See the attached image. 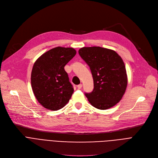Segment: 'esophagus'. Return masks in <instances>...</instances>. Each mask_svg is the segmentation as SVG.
I'll list each match as a JSON object with an SVG mask.
<instances>
[{"label": "esophagus", "mask_w": 158, "mask_h": 158, "mask_svg": "<svg viewBox=\"0 0 158 158\" xmlns=\"http://www.w3.org/2000/svg\"><path fill=\"white\" fill-rule=\"evenodd\" d=\"M82 84H79V85H77V88H78V89H81V88H82Z\"/></svg>", "instance_id": "1"}]
</instances>
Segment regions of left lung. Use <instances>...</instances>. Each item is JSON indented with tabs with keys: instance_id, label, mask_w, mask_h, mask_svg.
<instances>
[{
	"instance_id": "left-lung-1",
	"label": "left lung",
	"mask_w": 158,
	"mask_h": 158,
	"mask_svg": "<svg viewBox=\"0 0 158 158\" xmlns=\"http://www.w3.org/2000/svg\"><path fill=\"white\" fill-rule=\"evenodd\" d=\"M79 54L89 66L94 88L85 93L89 102L99 110L117 104L126 92L127 77L121 57L113 50L101 47H82Z\"/></svg>"
}]
</instances>
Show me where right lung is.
<instances>
[{
  "label": "right lung",
  "instance_id": "1",
  "mask_svg": "<svg viewBox=\"0 0 158 158\" xmlns=\"http://www.w3.org/2000/svg\"><path fill=\"white\" fill-rule=\"evenodd\" d=\"M76 54L73 48L55 47L41 55L33 65L32 89L45 108L57 111L69 101L73 88L64 67Z\"/></svg>",
  "mask_w": 158,
  "mask_h": 158
}]
</instances>
